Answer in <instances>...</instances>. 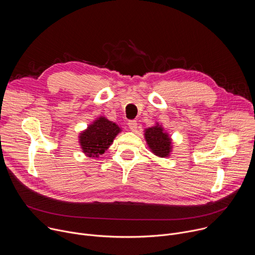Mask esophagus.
Wrapping results in <instances>:
<instances>
[{
	"label": "esophagus",
	"mask_w": 255,
	"mask_h": 255,
	"mask_svg": "<svg viewBox=\"0 0 255 255\" xmlns=\"http://www.w3.org/2000/svg\"><path fill=\"white\" fill-rule=\"evenodd\" d=\"M128 126H129L130 130L135 131L136 128H137V121H135V120H130V121L128 122Z\"/></svg>",
	"instance_id": "esophagus-1"
}]
</instances>
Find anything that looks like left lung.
I'll use <instances>...</instances> for the list:
<instances>
[{"instance_id": "left-lung-1", "label": "left lung", "mask_w": 255, "mask_h": 255, "mask_svg": "<svg viewBox=\"0 0 255 255\" xmlns=\"http://www.w3.org/2000/svg\"><path fill=\"white\" fill-rule=\"evenodd\" d=\"M145 140H146L151 151L159 157H167L171 151V139L168 134L163 131L161 126H154L145 129Z\"/></svg>"}]
</instances>
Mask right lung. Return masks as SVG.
Returning a JSON list of instances; mask_svg holds the SVG:
<instances>
[{"instance_id": "1", "label": "right lung", "mask_w": 255, "mask_h": 255, "mask_svg": "<svg viewBox=\"0 0 255 255\" xmlns=\"http://www.w3.org/2000/svg\"><path fill=\"white\" fill-rule=\"evenodd\" d=\"M119 132L121 129L117 124L105 117L98 118L80 135L83 152L90 157H99L109 148Z\"/></svg>"}]
</instances>
